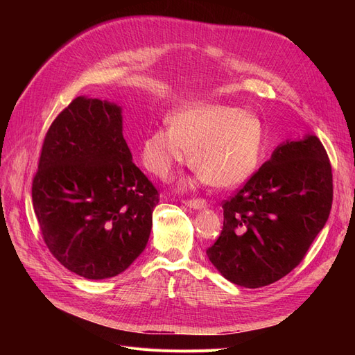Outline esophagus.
I'll return each instance as SVG.
<instances>
[{"mask_svg": "<svg viewBox=\"0 0 355 355\" xmlns=\"http://www.w3.org/2000/svg\"><path fill=\"white\" fill-rule=\"evenodd\" d=\"M184 202L191 209H204L207 206V201L204 198H189V200H184Z\"/></svg>", "mask_w": 355, "mask_h": 355, "instance_id": "1", "label": "esophagus"}]
</instances>
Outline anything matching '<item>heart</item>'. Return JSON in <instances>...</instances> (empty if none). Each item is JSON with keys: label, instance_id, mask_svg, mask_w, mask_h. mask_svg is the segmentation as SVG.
<instances>
[{"label": "heart", "instance_id": "obj_1", "mask_svg": "<svg viewBox=\"0 0 355 355\" xmlns=\"http://www.w3.org/2000/svg\"><path fill=\"white\" fill-rule=\"evenodd\" d=\"M142 142L144 166L159 179L188 163L202 182L234 188L249 179L263 151V127L249 111L222 105H192L171 112Z\"/></svg>", "mask_w": 355, "mask_h": 355}]
</instances>
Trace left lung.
I'll return each instance as SVG.
<instances>
[{
    "mask_svg": "<svg viewBox=\"0 0 355 355\" xmlns=\"http://www.w3.org/2000/svg\"><path fill=\"white\" fill-rule=\"evenodd\" d=\"M331 201V166L320 139L286 142L223 201V227L206 253L235 284L275 283L302 262Z\"/></svg>",
    "mask_w": 355,
    "mask_h": 355,
    "instance_id": "obj_1",
    "label": "left lung"
}]
</instances>
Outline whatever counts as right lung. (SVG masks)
<instances>
[{"mask_svg":"<svg viewBox=\"0 0 355 355\" xmlns=\"http://www.w3.org/2000/svg\"><path fill=\"white\" fill-rule=\"evenodd\" d=\"M159 192L132 161L120 106L73 99L44 136L32 206L47 249L80 277L127 270L146 247Z\"/></svg>","mask_w":355,"mask_h":355,"instance_id":"right-lung-1","label":"right lung"}]
</instances>
